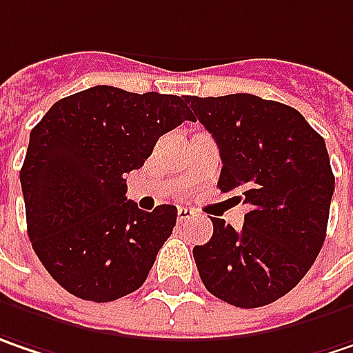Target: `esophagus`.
<instances>
[{
  "instance_id": "obj_1",
  "label": "esophagus",
  "mask_w": 353,
  "mask_h": 353,
  "mask_svg": "<svg viewBox=\"0 0 353 353\" xmlns=\"http://www.w3.org/2000/svg\"><path fill=\"white\" fill-rule=\"evenodd\" d=\"M194 216H196V212H194V210H190V208H179V210H177V219H179V221L192 219Z\"/></svg>"
}]
</instances>
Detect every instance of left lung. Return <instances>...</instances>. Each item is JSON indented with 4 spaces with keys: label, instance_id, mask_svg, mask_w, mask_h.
Masks as SVG:
<instances>
[{
    "label": "left lung",
    "instance_id": "1",
    "mask_svg": "<svg viewBox=\"0 0 353 353\" xmlns=\"http://www.w3.org/2000/svg\"><path fill=\"white\" fill-rule=\"evenodd\" d=\"M185 101L218 143L219 190L250 205L241 230L212 218V239L194 248L199 278L236 307L268 305L300 283L323 245L336 181L325 141L280 101L252 94Z\"/></svg>",
    "mask_w": 353,
    "mask_h": 353
}]
</instances>
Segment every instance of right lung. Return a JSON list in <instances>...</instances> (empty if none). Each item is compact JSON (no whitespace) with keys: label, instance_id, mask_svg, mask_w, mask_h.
Wrapping results in <instances>:
<instances>
[{"label":"right lung","instance_id":"obj_1","mask_svg":"<svg viewBox=\"0 0 353 353\" xmlns=\"http://www.w3.org/2000/svg\"><path fill=\"white\" fill-rule=\"evenodd\" d=\"M185 119L179 95L95 85L55 101L33 128L19 172L28 234L63 290L101 303L143 285L177 210H139L123 176Z\"/></svg>","mask_w":353,"mask_h":353}]
</instances>
